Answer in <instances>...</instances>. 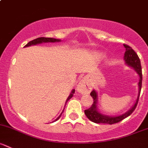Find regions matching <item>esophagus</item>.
<instances>
[{"label": "esophagus", "mask_w": 148, "mask_h": 148, "mask_svg": "<svg viewBox=\"0 0 148 148\" xmlns=\"http://www.w3.org/2000/svg\"><path fill=\"white\" fill-rule=\"evenodd\" d=\"M90 84H89L88 82L85 79H82L77 84V92L81 94H84V93H87L90 91Z\"/></svg>", "instance_id": "1"}]
</instances>
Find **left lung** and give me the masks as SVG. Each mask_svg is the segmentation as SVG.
Segmentation results:
<instances>
[{
	"instance_id": "left-lung-1",
	"label": "left lung",
	"mask_w": 148,
	"mask_h": 148,
	"mask_svg": "<svg viewBox=\"0 0 148 148\" xmlns=\"http://www.w3.org/2000/svg\"><path fill=\"white\" fill-rule=\"evenodd\" d=\"M124 48H126V52L124 53V61L126 64L132 67L134 69L138 75L140 76V81H139L138 86H139V93L137 96V99L136 100L135 103L132 106L130 110H128L127 113L124 114H122L119 116H108L102 114L97 110V92L95 90H92L90 93V95L93 98V103L90 108L84 110V114L92 122L96 123V124H114L116 123H119L122 121L125 118L128 117L129 116L131 115L134 110H135L136 107L137 106L139 100V97H140V91L142 88V81H143V74H142V66L140 60L138 56L136 53L135 51L132 49L129 45L124 44Z\"/></svg>"
}]
</instances>
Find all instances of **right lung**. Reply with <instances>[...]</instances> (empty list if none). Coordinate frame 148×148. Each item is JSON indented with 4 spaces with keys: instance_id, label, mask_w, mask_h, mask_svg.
Returning a JSON list of instances; mask_svg holds the SVG:
<instances>
[{
    "instance_id": "1",
    "label": "right lung",
    "mask_w": 148,
    "mask_h": 148,
    "mask_svg": "<svg viewBox=\"0 0 148 148\" xmlns=\"http://www.w3.org/2000/svg\"><path fill=\"white\" fill-rule=\"evenodd\" d=\"M60 41H61L60 40L54 39V38H37V39H34V40H33L29 42L28 43H27L24 47H29V46H31V45H37V44L42 43V42H60ZM74 92H75V90H73L72 91H71V93L69 95V96L68 97V98H67L66 102H68V100H69L72 97L73 94L74 93ZM63 112H64V111H63ZM63 112L61 113V115H60L59 116H58V118L55 120V121H57L58 119H59V118L61 116V114H63Z\"/></svg>"
}]
</instances>
